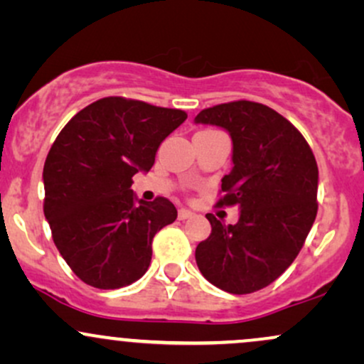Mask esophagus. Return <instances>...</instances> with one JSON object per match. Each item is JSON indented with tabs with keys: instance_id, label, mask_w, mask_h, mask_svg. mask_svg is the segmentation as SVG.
<instances>
[{
	"instance_id": "1",
	"label": "esophagus",
	"mask_w": 364,
	"mask_h": 364,
	"mask_svg": "<svg viewBox=\"0 0 364 364\" xmlns=\"http://www.w3.org/2000/svg\"><path fill=\"white\" fill-rule=\"evenodd\" d=\"M191 215H193V212H191V210H188V208H179V212H178V217H179V220L190 219Z\"/></svg>"
}]
</instances>
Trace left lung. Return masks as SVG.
<instances>
[{"mask_svg":"<svg viewBox=\"0 0 364 364\" xmlns=\"http://www.w3.org/2000/svg\"><path fill=\"white\" fill-rule=\"evenodd\" d=\"M195 123L231 136L232 169L223 178L219 205L240 208L236 224L205 215L212 231L196 246V265L225 292L260 291L286 272L315 223V156L289 121L258 102L219 104L200 111Z\"/></svg>","mask_w":364,"mask_h":364,"instance_id":"obj_1","label":"left lung"}]
</instances>
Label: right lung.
Returning a JSON list of instances; mask_svg holds the SVG:
<instances>
[{
  "label": "right lung",
  "mask_w": 364,
  "mask_h": 364,
  "mask_svg": "<svg viewBox=\"0 0 364 364\" xmlns=\"http://www.w3.org/2000/svg\"><path fill=\"white\" fill-rule=\"evenodd\" d=\"M185 119V111L104 97L54 140L43 171L44 215L61 257L89 286L119 289L147 272L154 236L178 210L162 196L139 198L132 178L149 173L159 145Z\"/></svg>",
  "instance_id": "right-lung-1"
}]
</instances>
